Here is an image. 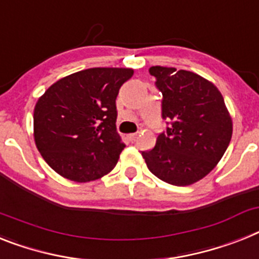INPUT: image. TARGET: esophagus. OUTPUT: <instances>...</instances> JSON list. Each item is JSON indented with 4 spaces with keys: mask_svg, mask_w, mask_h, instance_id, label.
I'll return each mask as SVG.
<instances>
[{
    "mask_svg": "<svg viewBox=\"0 0 259 259\" xmlns=\"http://www.w3.org/2000/svg\"><path fill=\"white\" fill-rule=\"evenodd\" d=\"M127 138H128V140L135 141V140H136V139H138V134H130L127 136Z\"/></svg>",
    "mask_w": 259,
    "mask_h": 259,
    "instance_id": "obj_1",
    "label": "esophagus"
}]
</instances>
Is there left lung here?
I'll use <instances>...</instances> for the list:
<instances>
[{
  "mask_svg": "<svg viewBox=\"0 0 259 259\" xmlns=\"http://www.w3.org/2000/svg\"><path fill=\"white\" fill-rule=\"evenodd\" d=\"M149 73L162 93V118L169 125L153 149L141 154L157 178L189 186L222 160L233 131L231 115L218 88L196 73L158 65Z\"/></svg>",
  "mask_w": 259,
  "mask_h": 259,
  "instance_id": "obj_1",
  "label": "left lung"
}]
</instances>
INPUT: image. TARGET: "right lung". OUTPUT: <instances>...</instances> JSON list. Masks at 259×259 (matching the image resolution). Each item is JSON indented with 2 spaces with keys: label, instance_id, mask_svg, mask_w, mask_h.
Returning a JSON list of instances; mask_svg holds the SVG:
<instances>
[{
  "label": "right lung",
  "instance_id": "right-lung-1",
  "mask_svg": "<svg viewBox=\"0 0 259 259\" xmlns=\"http://www.w3.org/2000/svg\"><path fill=\"white\" fill-rule=\"evenodd\" d=\"M130 68H90L51 85L34 110V139L44 161L57 174L90 182L110 173L124 149L116 132L120 86Z\"/></svg>",
  "mask_w": 259,
  "mask_h": 259
}]
</instances>
